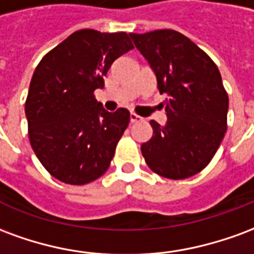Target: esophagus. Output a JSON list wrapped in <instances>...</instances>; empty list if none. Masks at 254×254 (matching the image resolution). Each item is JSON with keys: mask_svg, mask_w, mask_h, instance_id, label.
<instances>
[{"mask_svg": "<svg viewBox=\"0 0 254 254\" xmlns=\"http://www.w3.org/2000/svg\"><path fill=\"white\" fill-rule=\"evenodd\" d=\"M140 121H143V118H141V117L137 116V114H134V113L130 114V122H132V124H134V122H140Z\"/></svg>", "mask_w": 254, "mask_h": 254, "instance_id": "34e87169", "label": "esophagus"}]
</instances>
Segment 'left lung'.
Returning <instances> with one entry per match:
<instances>
[{"label": "left lung", "mask_w": 254, "mask_h": 254, "mask_svg": "<svg viewBox=\"0 0 254 254\" xmlns=\"http://www.w3.org/2000/svg\"><path fill=\"white\" fill-rule=\"evenodd\" d=\"M167 94V122L151 121L152 137L141 144L145 163L158 176L185 180L205 169L227 129L229 95L216 64L174 30L129 34Z\"/></svg>", "instance_id": "1"}]
</instances>
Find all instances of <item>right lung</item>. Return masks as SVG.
<instances>
[{"instance_id": "right-lung-1", "label": "right lung", "mask_w": 254, "mask_h": 254, "mask_svg": "<svg viewBox=\"0 0 254 254\" xmlns=\"http://www.w3.org/2000/svg\"><path fill=\"white\" fill-rule=\"evenodd\" d=\"M127 32L80 30L47 53L25 100L31 147L54 178L85 185L106 173L130 113H109L95 99L107 70L132 50Z\"/></svg>"}]
</instances>
